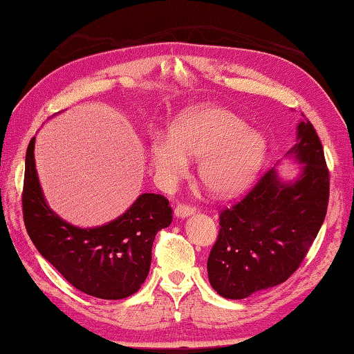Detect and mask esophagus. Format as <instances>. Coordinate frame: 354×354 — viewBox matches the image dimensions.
I'll return each mask as SVG.
<instances>
[{"label":"esophagus","instance_id":"1","mask_svg":"<svg viewBox=\"0 0 354 354\" xmlns=\"http://www.w3.org/2000/svg\"><path fill=\"white\" fill-rule=\"evenodd\" d=\"M194 208H192V206H188V205H177L176 206V211H174V214L177 216V217H180V218H183V217H188V216H191V214H194Z\"/></svg>","mask_w":354,"mask_h":354}]
</instances>
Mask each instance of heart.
<instances>
[{
	"instance_id": "b5f03b06",
	"label": "heart",
	"mask_w": 354,
	"mask_h": 354,
	"mask_svg": "<svg viewBox=\"0 0 354 354\" xmlns=\"http://www.w3.org/2000/svg\"><path fill=\"white\" fill-rule=\"evenodd\" d=\"M265 138L228 111H191L171 128V138H156L151 163L156 174L172 183L188 171V157L202 158L200 178L211 192L230 196L245 188L265 157Z\"/></svg>"
}]
</instances>
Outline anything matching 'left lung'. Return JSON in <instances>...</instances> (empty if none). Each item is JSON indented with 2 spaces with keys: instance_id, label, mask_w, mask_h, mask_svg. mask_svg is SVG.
<instances>
[{
  "instance_id": "obj_1",
  "label": "left lung",
  "mask_w": 354,
  "mask_h": 354,
  "mask_svg": "<svg viewBox=\"0 0 354 354\" xmlns=\"http://www.w3.org/2000/svg\"><path fill=\"white\" fill-rule=\"evenodd\" d=\"M288 154L304 163L295 182H282L272 168L240 202L220 211L208 277L222 297L245 299L285 282L321 230L330 174L321 140L306 118L299 123L297 140Z\"/></svg>"
}]
</instances>
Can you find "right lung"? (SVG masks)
<instances>
[{"mask_svg": "<svg viewBox=\"0 0 354 354\" xmlns=\"http://www.w3.org/2000/svg\"><path fill=\"white\" fill-rule=\"evenodd\" d=\"M33 149L35 137L26 152L23 217L39 254L86 295L111 301L134 295L148 277L156 234L172 222L169 200L146 192L112 222L78 228L46 203Z\"/></svg>", "mask_w": 354, "mask_h": 354, "instance_id": "1", "label": "right lung"}]
</instances>
